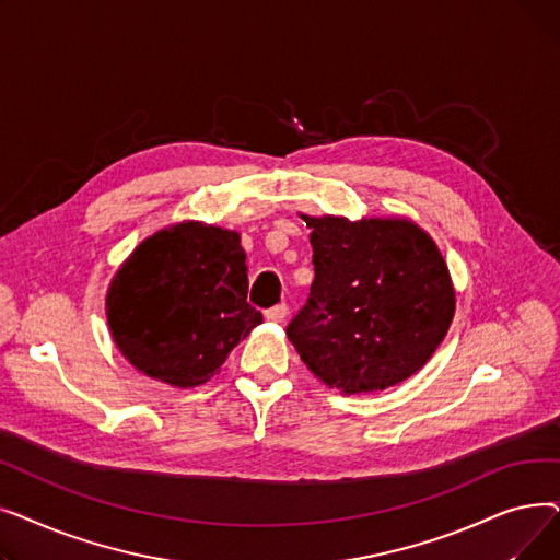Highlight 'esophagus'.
Here are the masks:
<instances>
[{
	"label": "esophagus",
	"instance_id": "esophagus-1",
	"mask_svg": "<svg viewBox=\"0 0 560 560\" xmlns=\"http://www.w3.org/2000/svg\"><path fill=\"white\" fill-rule=\"evenodd\" d=\"M285 315H288L285 304H279V306H272V308L265 311V319H270V322H283Z\"/></svg>",
	"mask_w": 560,
	"mask_h": 560
}]
</instances>
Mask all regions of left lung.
<instances>
[{"label": "left lung", "mask_w": 560, "mask_h": 560, "mask_svg": "<svg viewBox=\"0 0 560 560\" xmlns=\"http://www.w3.org/2000/svg\"><path fill=\"white\" fill-rule=\"evenodd\" d=\"M315 279L285 334L340 395H370L427 365L456 311L447 262L408 218L304 215Z\"/></svg>", "instance_id": "8db88e82"}]
</instances>
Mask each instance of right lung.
I'll use <instances>...</instances> for the list:
<instances>
[{
  "label": "right lung",
  "instance_id": "1",
  "mask_svg": "<svg viewBox=\"0 0 560 560\" xmlns=\"http://www.w3.org/2000/svg\"><path fill=\"white\" fill-rule=\"evenodd\" d=\"M241 233L184 220L144 238L117 268L106 319L120 354L172 388L206 384L262 315L247 304Z\"/></svg>",
  "mask_w": 560,
  "mask_h": 560
}]
</instances>
